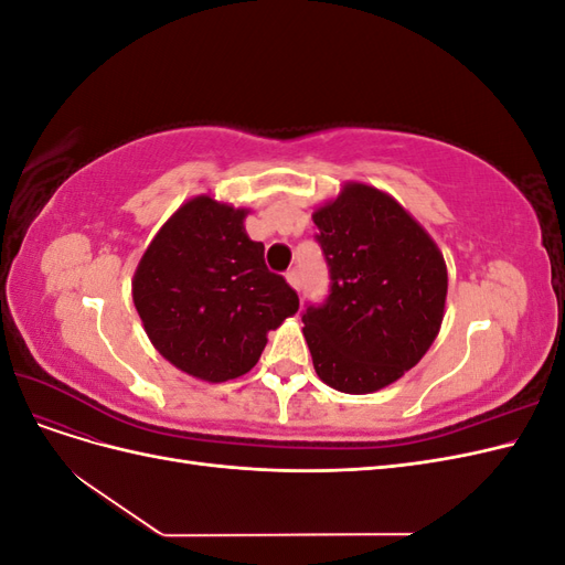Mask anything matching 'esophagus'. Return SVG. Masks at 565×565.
<instances>
[{
	"mask_svg": "<svg viewBox=\"0 0 565 565\" xmlns=\"http://www.w3.org/2000/svg\"><path fill=\"white\" fill-rule=\"evenodd\" d=\"M285 278H287V282H289V285H292L295 289H299V287H301V278H299V270H297V268H292V270H287V276H285Z\"/></svg>",
	"mask_w": 565,
	"mask_h": 565,
	"instance_id": "obj_1",
	"label": "esophagus"
}]
</instances>
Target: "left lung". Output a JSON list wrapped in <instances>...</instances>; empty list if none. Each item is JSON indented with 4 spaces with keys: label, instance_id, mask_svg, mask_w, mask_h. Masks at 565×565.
Wrapping results in <instances>:
<instances>
[{
    "label": "left lung",
    "instance_id": "8db88e82",
    "mask_svg": "<svg viewBox=\"0 0 565 565\" xmlns=\"http://www.w3.org/2000/svg\"><path fill=\"white\" fill-rule=\"evenodd\" d=\"M313 221L330 295L301 313L318 377L344 393L388 386L415 367L440 330L443 254L391 195L349 183Z\"/></svg>",
    "mask_w": 565,
    "mask_h": 565
}]
</instances>
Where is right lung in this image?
<instances>
[{"label": "right lung", "mask_w": 565, "mask_h": 565, "mask_svg": "<svg viewBox=\"0 0 565 565\" xmlns=\"http://www.w3.org/2000/svg\"><path fill=\"white\" fill-rule=\"evenodd\" d=\"M245 210L210 195L188 200L152 237L134 276V306L169 363L204 382L249 372L268 330L295 316L299 297L249 241Z\"/></svg>", "instance_id": "add662e5"}]
</instances>
